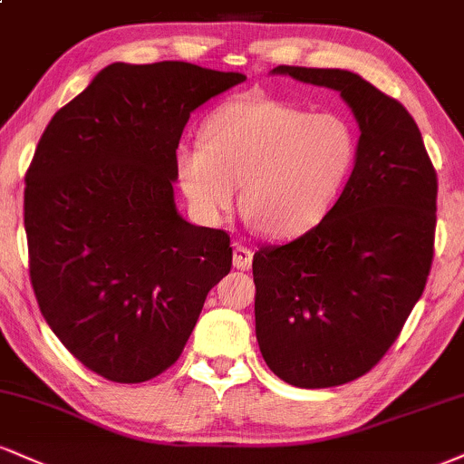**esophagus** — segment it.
<instances>
[{
    "instance_id": "34e87169",
    "label": "esophagus",
    "mask_w": 464,
    "mask_h": 464,
    "mask_svg": "<svg viewBox=\"0 0 464 464\" xmlns=\"http://www.w3.org/2000/svg\"><path fill=\"white\" fill-rule=\"evenodd\" d=\"M233 266H236L237 270H248V267L253 266V250L237 242L236 246H233Z\"/></svg>"
}]
</instances>
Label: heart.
Segmentation results:
<instances>
[{"label":"heart","instance_id":"b5f03b06","mask_svg":"<svg viewBox=\"0 0 464 464\" xmlns=\"http://www.w3.org/2000/svg\"><path fill=\"white\" fill-rule=\"evenodd\" d=\"M356 158L348 122L267 97L220 105L203 142L177 150L179 186L203 222H220L237 200L267 237L309 231L331 208Z\"/></svg>","mask_w":464,"mask_h":464}]
</instances>
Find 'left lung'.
<instances>
[{"mask_svg": "<svg viewBox=\"0 0 464 464\" xmlns=\"http://www.w3.org/2000/svg\"><path fill=\"white\" fill-rule=\"evenodd\" d=\"M337 91L359 122L354 170L322 222L253 256L255 331L281 381L326 389L387 354L434 256L437 172L404 105L353 71L276 66Z\"/></svg>", "mask_w": 464, "mask_h": 464, "instance_id": "1", "label": "left lung"}]
</instances>
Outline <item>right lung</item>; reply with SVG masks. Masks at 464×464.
I'll return each mask as SVG.
<instances>
[{"mask_svg":"<svg viewBox=\"0 0 464 464\" xmlns=\"http://www.w3.org/2000/svg\"><path fill=\"white\" fill-rule=\"evenodd\" d=\"M244 80L114 63L38 140L24 200L32 287L64 348L111 382L169 370L231 270L228 233L183 220L172 183L189 114Z\"/></svg>","mask_w":464,"mask_h":464,"instance_id":"add662e5","label":"right lung"}]
</instances>
